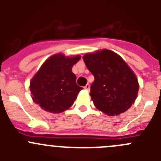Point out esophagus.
Wrapping results in <instances>:
<instances>
[{
	"instance_id": "34e87169",
	"label": "esophagus",
	"mask_w": 161,
	"mask_h": 161,
	"mask_svg": "<svg viewBox=\"0 0 161 161\" xmlns=\"http://www.w3.org/2000/svg\"><path fill=\"white\" fill-rule=\"evenodd\" d=\"M85 89H86V90H89V89H90V85H89V84H87V85H85Z\"/></svg>"
}]
</instances>
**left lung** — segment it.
Instances as JSON below:
<instances>
[{"mask_svg":"<svg viewBox=\"0 0 161 161\" xmlns=\"http://www.w3.org/2000/svg\"><path fill=\"white\" fill-rule=\"evenodd\" d=\"M84 62L94 76L90 96L94 106L109 116L123 113L137 97L136 74L120 55L107 49L85 54Z\"/></svg>","mask_w":161,"mask_h":161,"instance_id":"obj_1","label":"left lung"}]
</instances>
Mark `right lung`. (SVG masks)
I'll return each instance as SVG.
<instances>
[{
	"label": "right lung",
	"instance_id": "1",
	"mask_svg": "<svg viewBox=\"0 0 161 161\" xmlns=\"http://www.w3.org/2000/svg\"><path fill=\"white\" fill-rule=\"evenodd\" d=\"M80 59V55L66 57L56 54L47 59L30 84L32 99L42 109L58 114L72 106L83 88L76 82L72 68Z\"/></svg>",
	"mask_w": 161,
	"mask_h": 161
}]
</instances>
